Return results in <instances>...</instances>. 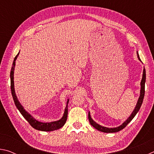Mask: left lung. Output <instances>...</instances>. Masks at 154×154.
<instances>
[{
    "label": "left lung",
    "instance_id": "1",
    "mask_svg": "<svg viewBox=\"0 0 154 154\" xmlns=\"http://www.w3.org/2000/svg\"><path fill=\"white\" fill-rule=\"evenodd\" d=\"M137 57H138V59H139V60L141 62V60H140V59L139 58V54H138V51H137ZM145 80H146V72H145V69L144 68V69H143V72L142 79H141V82H140V90L139 98V99H138L136 106H135V108L133 110V111H132V113L129 116V118H128L123 124L120 125L119 126L116 127V128H107V127L102 126H100V125L98 124L96 122L93 120L92 118H91L90 113L89 111L88 112V119H89V122H90V124L92 125L94 128H95L96 130H99V131L103 132H106V133H113V132H117L120 131V130L122 129H124V128L126 127L127 125L132 121V119L134 118V116H136L137 113H138V111H139L140 106H141L143 98H144V96H145Z\"/></svg>",
    "mask_w": 154,
    "mask_h": 154
}]
</instances>
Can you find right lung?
Here are the masks:
<instances>
[{"instance_id": "add662e5", "label": "right lung", "mask_w": 154, "mask_h": 154, "mask_svg": "<svg viewBox=\"0 0 154 154\" xmlns=\"http://www.w3.org/2000/svg\"><path fill=\"white\" fill-rule=\"evenodd\" d=\"M19 53L17 54V55L15 57L14 60L13 62L11 70V73H10V78H11V94L14 98L15 105L16 106L18 110L22 115L23 117L26 119L28 123L30 124V126L38 130H41V131H45V132H49V131H54V130H58L60 128L64 126L66 123L67 116H68V103H69V99H68L66 102V106L65 107L64 112L63 114V116L62 117L61 119H60L59 120H57L55 122H41L38 120H36L31 115L25 110L24 108L23 107V106L21 105V103L18 100L17 97L16 96V94L15 92V88H14V70H15V60L17 58V56H19Z\"/></svg>"}]
</instances>
